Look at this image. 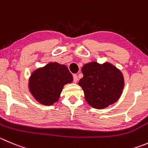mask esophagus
Listing matches in <instances>:
<instances>
[{"label":"esophagus","mask_w":148,"mask_h":148,"mask_svg":"<svg viewBox=\"0 0 148 148\" xmlns=\"http://www.w3.org/2000/svg\"><path fill=\"white\" fill-rule=\"evenodd\" d=\"M73 78H74V82H77V81H78V77H77V74H74V75H73Z\"/></svg>","instance_id":"esophagus-1"}]
</instances>
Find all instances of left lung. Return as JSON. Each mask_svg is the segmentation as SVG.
Instances as JSON below:
<instances>
[{
    "label": "left lung",
    "instance_id": "left-lung-1",
    "mask_svg": "<svg viewBox=\"0 0 148 148\" xmlns=\"http://www.w3.org/2000/svg\"><path fill=\"white\" fill-rule=\"evenodd\" d=\"M83 77L78 84L90 106L103 109L119 100L123 92L124 78L121 70L109 62L92 61L82 67Z\"/></svg>",
    "mask_w": 148,
    "mask_h": 148
}]
</instances>
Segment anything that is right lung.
<instances>
[{"label":"right lung","instance_id":"right-lung-1","mask_svg":"<svg viewBox=\"0 0 148 148\" xmlns=\"http://www.w3.org/2000/svg\"><path fill=\"white\" fill-rule=\"evenodd\" d=\"M72 81L73 77L66 66L51 62L32 71L28 88L38 103L49 106L58 101L64 86Z\"/></svg>","mask_w":148,"mask_h":148}]
</instances>
